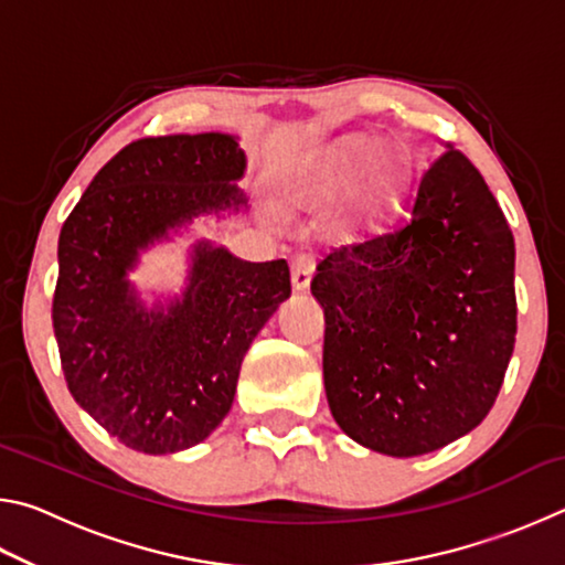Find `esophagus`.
<instances>
[{
    "instance_id": "esophagus-1",
    "label": "esophagus",
    "mask_w": 565,
    "mask_h": 565,
    "mask_svg": "<svg viewBox=\"0 0 565 565\" xmlns=\"http://www.w3.org/2000/svg\"><path fill=\"white\" fill-rule=\"evenodd\" d=\"M313 269H317V262L309 254H296L291 259V284L296 291H306L311 284Z\"/></svg>"
}]
</instances>
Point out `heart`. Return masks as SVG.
I'll return each mask as SVG.
<instances>
[{
    "label": "heart",
    "mask_w": 565,
    "mask_h": 565,
    "mask_svg": "<svg viewBox=\"0 0 565 565\" xmlns=\"http://www.w3.org/2000/svg\"><path fill=\"white\" fill-rule=\"evenodd\" d=\"M376 145L369 137H349L337 141L329 151L313 161L309 171V196L317 202H333L349 194V209L356 222H379L404 189L406 161L396 151H381L374 156Z\"/></svg>",
    "instance_id": "b5f03b06"
}]
</instances>
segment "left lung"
Returning a JSON list of instances; mask_svg holds the SVG:
<instances>
[{
  "label": "left lung",
  "instance_id": "obj_1",
  "mask_svg": "<svg viewBox=\"0 0 565 565\" xmlns=\"http://www.w3.org/2000/svg\"><path fill=\"white\" fill-rule=\"evenodd\" d=\"M446 147L406 222L333 248L311 281L331 414L356 444L398 458L473 431L515 343L513 234L478 169Z\"/></svg>",
  "mask_w": 565,
  "mask_h": 565
}]
</instances>
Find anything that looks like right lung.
<instances>
[{"label": "right lung", "mask_w": 565, "mask_h": 565, "mask_svg": "<svg viewBox=\"0 0 565 565\" xmlns=\"http://www.w3.org/2000/svg\"><path fill=\"white\" fill-rule=\"evenodd\" d=\"M246 154L232 134L131 141L92 179L60 234L52 323L74 396L141 454L202 444L234 404L238 369L291 281L284 259L242 262L199 242L186 289L147 309L127 274L139 252L202 214L238 212Z\"/></svg>", "instance_id": "1"}]
</instances>
